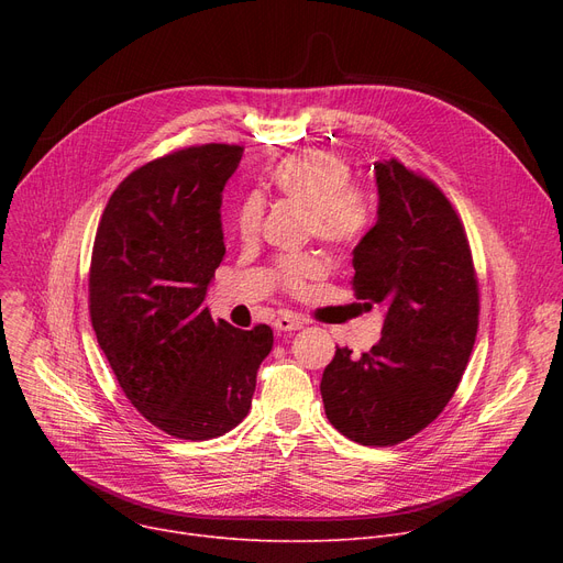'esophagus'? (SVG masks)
I'll list each match as a JSON object with an SVG mask.
<instances>
[{
  "mask_svg": "<svg viewBox=\"0 0 563 563\" xmlns=\"http://www.w3.org/2000/svg\"><path fill=\"white\" fill-rule=\"evenodd\" d=\"M303 319L301 317H297V314H280L276 321H274V327H276V331H283V333H287V331H299V329H303Z\"/></svg>",
  "mask_w": 563,
  "mask_h": 563,
  "instance_id": "34e87169",
  "label": "esophagus"
}]
</instances>
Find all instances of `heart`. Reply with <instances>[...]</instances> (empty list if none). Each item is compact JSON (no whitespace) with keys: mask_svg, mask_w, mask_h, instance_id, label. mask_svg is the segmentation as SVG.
<instances>
[{"mask_svg":"<svg viewBox=\"0 0 563 563\" xmlns=\"http://www.w3.org/2000/svg\"><path fill=\"white\" fill-rule=\"evenodd\" d=\"M269 187L287 202L301 205L306 228L319 242L333 249H353L365 240L374 223V196L353 183L351 164L329 151H308L287 155L269 173ZM264 217V200L257 194L242 198L234 210V230L251 240ZM327 264L314 253L283 257L274 266L276 283L299 294L321 278Z\"/></svg>","mask_w":563,"mask_h":563,"instance_id":"heart-1","label":"heart"}]
</instances>
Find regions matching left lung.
I'll return each mask as SVG.
<instances>
[{"label":"left lung","instance_id":"8db88e82","mask_svg":"<svg viewBox=\"0 0 563 563\" xmlns=\"http://www.w3.org/2000/svg\"><path fill=\"white\" fill-rule=\"evenodd\" d=\"M374 168L378 221L353 249V289L388 312L367 353L338 346L319 388L342 435L393 448L454 397L477 338L479 283L463 221L442 189L399 159Z\"/></svg>","mask_w":563,"mask_h":563}]
</instances>
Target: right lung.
<instances>
[{
    "label": "right lung",
    "instance_id": "obj_1",
    "mask_svg": "<svg viewBox=\"0 0 563 563\" xmlns=\"http://www.w3.org/2000/svg\"><path fill=\"white\" fill-rule=\"evenodd\" d=\"M244 147L202 143L132 170L98 223L88 312L118 386L168 435L210 440L240 424L274 331L212 319L223 260L221 191Z\"/></svg>",
    "mask_w": 563,
    "mask_h": 563
}]
</instances>
